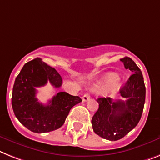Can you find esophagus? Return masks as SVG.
Wrapping results in <instances>:
<instances>
[{"label":"esophagus","instance_id":"34e87169","mask_svg":"<svg viewBox=\"0 0 160 160\" xmlns=\"http://www.w3.org/2000/svg\"><path fill=\"white\" fill-rule=\"evenodd\" d=\"M89 98H90V95L88 94V93H85V94L82 97L83 102H87L88 100H89Z\"/></svg>","mask_w":160,"mask_h":160}]
</instances>
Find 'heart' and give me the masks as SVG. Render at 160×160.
Segmentation results:
<instances>
[{
  "label": "heart",
  "instance_id": "b5f03b06",
  "mask_svg": "<svg viewBox=\"0 0 160 160\" xmlns=\"http://www.w3.org/2000/svg\"><path fill=\"white\" fill-rule=\"evenodd\" d=\"M118 78L119 77H118L117 74L113 73V72L107 74L105 76V77L103 78L102 81L98 85L97 89L98 91L104 90V89H106L109 85H111V84H114L115 82H116L118 80ZM117 88V84L115 83V84H114V88Z\"/></svg>",
  "mask_w": 160,
  "mask_h": 160
}]
</instances>
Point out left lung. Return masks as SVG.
I'll return each instance as SVG.
<instances>
[{
    "label": "left lung",
    "mask_w": 160,
    "mask_h": 160,
    "mask_svg": "<svg viewBox=\"0 0 160 160\" xmlns=\"http://www.w3.org/2000/svg\"><path fill=\"white\" fill-rule=\"evenodd\" d=\"M120 61L126 69L132 72L119 90L125 101L114 102L111 98H99L98 110L92 118L95 133L110 141L121 139L138 125L146 99V87L141 70L130 58H123Z\"/></svg>",
    "instance_id": "left-lung-1"
}]
</instances>
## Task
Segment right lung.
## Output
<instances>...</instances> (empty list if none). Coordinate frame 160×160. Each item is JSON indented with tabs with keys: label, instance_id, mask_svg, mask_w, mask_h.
<instances>
[{
	"label": "right lung",
	"instance_id": "obj_1",
	"mask_svg": "<svg viewBox=\"0 0 160 160\" xmlns=\"http://www.w3.org/2000/svg\"><path fill=\"white\" fill-rule=\"evenodd\" d=\"M49 81L59 88L62 80L58 72L37 58L27 62L16 77L12 93V107L19 122L33 132L42 133L59 128L68 117L70 110L82 102L78 96L59 92L47 105L36 98L37 87Z\"/></svg>",
	"mask_w": 160,
	"mask_h": 160
}]
</instances>
